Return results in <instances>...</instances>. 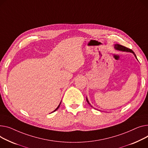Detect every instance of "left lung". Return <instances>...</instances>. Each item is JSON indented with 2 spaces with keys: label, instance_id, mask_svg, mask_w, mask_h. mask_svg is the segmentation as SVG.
Returning a JSON list of instances; mask_svg holds the SVG:
<instances>
[{
  "label": "left lung",
  "instance_id": "obj_1",
  "mask_svg": "<svg viewBox=\"0 0 148 148\" xmlns=\"http://www.w3.org/2000/svg\"><path fill=\"white\" fill-rule=\"evenodd\" d=\"M114 47H115V49H116V50H118V51H123V52H131V53H133L134 54V56L136 57V58L137 60V57H136V55H135V53H134V52L132 50V49H129V48H127V47H125V46H122V45H119V44H116V45H114ZM86 101H87V103H88V104L90 105V103H89V102H88V99H87V97H86ZM90 106H91V105H90Z\"/></svg>",
  "mask_w": 148,
  "mask_h": 148
}]
</instances>
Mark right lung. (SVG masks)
Returning <instances> with one entry per match:
<instances>
[{
    "label": "right lung",
    "mask_w": 148,
    "mask_h": 148,
    "mask_svg": "<svg viewBox=\"0 0 148 148\" xmlns=\"http://www.w3.org/2000/svg\"><path fill=\"white\" fill-rule=\"evenodd\" d=\"M61 102H60V105H58V107H57V108H56V109H55V111H53V112H55V111H56V110H58V108H59V107H60V105H61Z\"/></svg>",
    "instance_id": "right-lung-1"
}]
</instances>
